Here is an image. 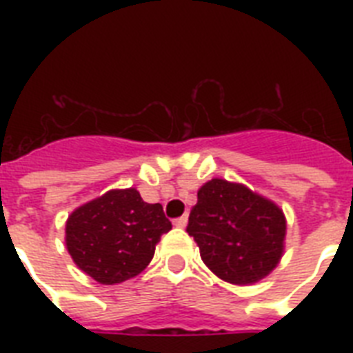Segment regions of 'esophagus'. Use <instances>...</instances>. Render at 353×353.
Returning a JSON list of instances; mask_svg holds the SVG:
<instances>
[{"mask_svg": "<svg viewBox=\"0 0 353 353\" xmlns=\"http://www.w3.org/2000/svg\"><path fill=\"white\" fill-rule=\"evenodd\" d=\"M187 221H188V216L185 214V216H181V218H176V220H174V225L179 227V229H183V227H187Z\"/></svg>", "mask_w": 353, "mask_h": 353, "instance_id": "34e87169", "label": "esophagus"}]
</instances>
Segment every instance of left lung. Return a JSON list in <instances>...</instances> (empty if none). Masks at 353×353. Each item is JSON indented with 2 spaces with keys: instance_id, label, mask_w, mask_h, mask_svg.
<instances>
[{
  "instance_id": "obj_1",
  "label": "left lung",
  "mask_w": 353,
  "mask_h": 353,
  "mask_svg": "<svg viewBox=\"0 0 353 353\" xmlns=\"http://www.w3.org/2000/svg\"><path fill=\"white\" fill-rule=\"evenodd\" d=\"M187 232L216 276L247 285L265 279L279 265L285 216L279 205L245 185L216 177L198 190Z\"/></svg>"
}]
</instances>
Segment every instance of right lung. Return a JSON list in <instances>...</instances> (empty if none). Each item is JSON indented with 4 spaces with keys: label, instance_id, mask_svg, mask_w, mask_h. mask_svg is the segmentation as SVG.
I'll return each mask as SVG.
<instances>
[{
    "label": "right lung",
    "instance_id": "obj_1",
    "mask_svg": "<svg viewBox=\"0 0 353 353\" xmlns=\"http://www.w3.org/2000/svg\"><path fill=\"white\" fill-rule=\"evenodd\" d=\"M170 229L159 203L143 201L135 188L110 190L71 212L65 245L73 262L99 284H121L148 265Z\"/></svg>",
    "mask_w": 353,
    "mask_h": 353
}]
</instances>
